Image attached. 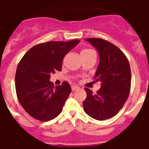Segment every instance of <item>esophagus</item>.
Listing matches in <instances>:
<instances>
[{"mask_svg": "<svg viewBox=\"0 0 149 149\" xmlns=\"http://www.w3.org/2000/svg\"><path fill=\"white\" fill-rule=\"evenodd\" d=\"M80 89V87L77 86H75V85H73V86H72V91H74V90H77V89Z\"/></svg>", "mask_w": 149, "mask_h": 149, "instance_id": "1", "label": "esophagus"}]
</instances>
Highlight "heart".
<instances>
[{
  "label": "heart",
  "mask_w": 149,
  "mask_h": 149,
  "mask_svg": "<svg viewBox=\"0 0 149 149\" xmlns=\"http://www.w3.org/2000/svg\"><path fill=\"white\" fill-rule=\"evenodd\" d=\"M91 51H93V50H91V49H84V50H83L82 51H81V54L88 53V52H91Z\"/></svg>",
  "instance_id": "heart-1"
}]
</instances>
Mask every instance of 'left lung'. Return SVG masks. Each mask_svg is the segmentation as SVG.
I'll return each instance as SVG.
<instances>
[{
	"instance_id": "left-lung-1",
	"label": "left lung",
	"mask_w": 149,
	"mask_h": 149,
	"mask_svg": "<svg viewBox=\"0 0 149 149\" xmlns=\"http://www.w3.org/2000/svg\"><path fill=\"white\" fill-rule=\"evenodd\" d=\"M100 55L95 81H101L97 93L85 88L84 109L90 117L105 120L116 115L127 101L131 84V67L125 54L115 45L99 38L86 39Z\"/></svg>"
}]
</instances>
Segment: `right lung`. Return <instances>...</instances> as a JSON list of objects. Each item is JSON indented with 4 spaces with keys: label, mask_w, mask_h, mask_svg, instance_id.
Wrapping results in <instances>:
<instances>
[{
    "label": "right lung",
    "mask_w": 149,
    "mask_h": 149,
    "mask_svg": "<svg viewBox=\"0 0 149 149\" xmlns=\"http://www.w3.org/2000/svg\"><path fill=\"white\" fill-rule=\"evenodd\" d=\"M79 42L40 43L30 48L18 63L15 78L17 98L35 119L47 122L61 113L72 89L66 81L55 87L49 79L51 73L61 71L65 55Z\"/></svg>",
    "instance_id": "obj_1"
}]
</instances>
